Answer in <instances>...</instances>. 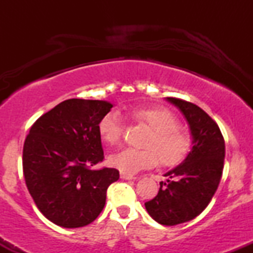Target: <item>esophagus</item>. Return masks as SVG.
Returning <instances> with one entry per match:
<instances>
[{
  "label": "esophagus",
  "instance_id": "obj_1",
  "mask_svg": "<svg viewBox=\"0 0 253 253\" xmlns=\"http://www.w3.org/2000/svg\"><path fill=\"white\" fill-rule=\"evenodd\" d=\"M120 177L123 179H126V181H136V179H138V177L128 175V173H124V172L120 173Z\"/></svg>",
  "mask_w": 253,
  "mask_h": 253
}]
</instances>
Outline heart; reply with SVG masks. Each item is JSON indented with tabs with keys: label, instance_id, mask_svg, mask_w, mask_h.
Wrapping results in <instances>:
<instances>
[{
	"label": "heart",
	"instance_id": "obj_1",
	"mask_svg": "<svg viewBox=\"0 0 253 253\" xmlns=\"http://www.w3.org/2000/svg\"><path fill=\"white\" fill-rule=\"evenodd\" d=\"M135 120L146 124L153 130L145 144L146 150L124 149L109 157V163L124 173H135L156 167L158 157L165 167L183 161L191 147V139L178 127V119L161 107L143 106L130 110ZM98 134L107 144H117L123 135V121L118 112L106 113L97 125Z\"/></svg>",
	"mask_w": 253,
	"mask_h": 253
}]
</instances>
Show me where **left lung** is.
I'll return each mask as SVG.
<instances>
[{
	"label": "left lung",
	"instance_id": "8db88e82",
	"mask_svg": "<svg viewBox=\"0 0 253 253\" xmlns=\"http://www.w3.org/2000/svg\"><path fill=\"white\" fill-rule=\"evenodd\" d=\"M187 121L191 133V150L181 164L164 173L155 199L145 202L153 220L175 226L202 213L217 189L222 176L225 140L219 126L196 104L167 97Z\"/></svg>",
	"mask_w": 253,
	"mask_h": 253
}]
</instances>
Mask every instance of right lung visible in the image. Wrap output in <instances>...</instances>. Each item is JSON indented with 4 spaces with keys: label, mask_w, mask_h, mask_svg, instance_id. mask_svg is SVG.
<instances>
[{
    "label": "right lung",
    "mask_w": 253,
    "mask_h": 253,
    "mask_svg": "<svg viewBox=\"0 0 253 253\" xmlns=\"http://www.w3.org/2000/svg\"><path fill=\"white\" fill-rule=\"evenodd\" d=\"M113 104L70 98L42 115L27 135L22 168L27 189L46 219L64 228L89 225L119 179L113 168L92 169L104 159L97 125Z\"/></svg>",
    "instance_id": "add662e5"
}]
</instances>
